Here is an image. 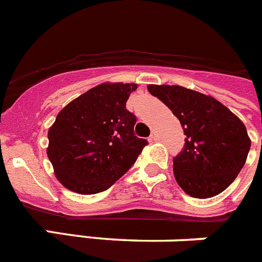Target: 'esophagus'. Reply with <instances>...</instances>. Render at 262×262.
I'll return each mask as SVG.
<instances>
[{
    "instance_id": "1",
    "label": "esophagus",
    "mask_w": 262,
    "mask_h": 262,
    "mask_svg": "<svg viewBox=\"0 0 262 262\" xmlns=\"http://www.w3.org/2000/svg\"><path fill=\"white\" fill-rule=\"evenodd\" d=\"M149 140H151V142H157V140H159V135H157L156 131H152L151 136H149Z\"/></svg>"
}]
</instances>
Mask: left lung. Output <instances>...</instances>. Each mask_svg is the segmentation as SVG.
<instances>
[{
	"instance_id": "1",
	"label": "left lung",
	"mask_w": 262,
	"mask_h": 262,
	"mask_svg": "<svg viewBox=\"0 0 262 262\" xmlns=\"http://www.w3.org/2000/svg\"><path fill=\"white\" fill-rule=\"evenodd\" d=\"M181 122L185 145L173 159L176 181L194 198H210L233 182L251 148L239 118L211 96L178 85H148Z\"/></svg>"
}]
</instances>
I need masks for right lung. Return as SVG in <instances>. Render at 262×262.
Masks as SVG:
<instances>
[{"label":"right lung","mask_w":262,"mask_h":262,"mask_svg":"<svg viewBox=\"0 0 262 262\" xmlns=\"http://www.w3.org/2000/svg\"><path fill=\"white\" fill-rule=\"evenodd\" d=\"M136 84L105 82L69 102L48 129L47 155L56 178L78 194L106 190L128 170L145 139L134 134L126 108Z\"/></svg>","instance_id":"1"}]
</instances>
